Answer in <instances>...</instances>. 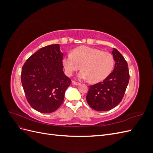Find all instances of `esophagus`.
Wrapping results in <instances>:
<instances>
[{
    "label": "esophagus",
    "mask_w": 153,
    "mask_h": 153,
    "mask_svg": "<svg viewBox=\"0 0 153 153\" xmlns=\"http://www.w3.org/2000/svg\"><path fill=\"white\" fill-rule=\"evenodd\" d=\"M72 84H73V85H80V83L76 82H75V81H72Z\"/></svg>",
    "instance_id": "34e87169"
}]
</instances>
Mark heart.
I'll return each mask as SVG.
<instances>
[{
	"label": "heart",
	"instance_id": "1",
	"mask_svg": "<svg viewBox=\"0 0 153 153\" xmlns=\"http://www.w3.org/2000/svg\"><path fill=\"white\" fill-rule=\"evenodd\" d=\"M114 64L112 54L86 46L73 49L71 53L62 58V65L67 75L71 76L81 67L82 70L78 74V78L89 79L94 83L105 79L112 71Z\"/></svg>",
	"mask_w": 153,
	"mask_h": 153
}]
</instances>
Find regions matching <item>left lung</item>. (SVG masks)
I'll return each instance as SVG.
<instances>
[{"mask_svg": "<svg viewBox=\"0 0 153 153\" xmlns=\"http://www.w3.org/2000/svg\"><path fill=\"white\" fill-rule=\"evenodd\" d=\"M115 62L113 71L102 82L90 85L86 96L87 103L97 111H108L123 100L129 80L128 64L119 51L112 52Z\"/></svg>", "mask_w": 153, "mask_h": 153, "instance_id": "8db88e82", "label": "left lung"}]
</instances>
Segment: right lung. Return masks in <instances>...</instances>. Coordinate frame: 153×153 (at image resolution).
<instances>
[{
  "label": "right lung",
  "instance_id": "right-lung-1",
  "mask_svg": "<svg viewBox=\"0 0 153 153\" xmlns=\"http://www.w3.org/2000/svg\"><path fill=\"white\" fill-rule=\"evenodd\" d=\"M59 44L40 48L23 66L21 81L30 105L41 113H52L64 101L71 80L63 71Z\"/></svg>",
  "mask_w": 153,
  "mask_h": 153
}]
</instances>
